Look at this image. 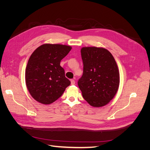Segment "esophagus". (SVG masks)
Instances as JSON below:
<instances>
[{"mask_svg":"<svg viewBox=\"0 0 150 150\" xmlns=\"http://www.w3.org/2000/svg\"><path fill=\"white\" fill-rule=\"evenodd\" d=\"M71 84L72 85L75 84V81H74V79H71Z\"/></svg>","mask_w":150,"mask_h":150,"instance_id":"obj_1","label":"esophagus"}]
</instances>
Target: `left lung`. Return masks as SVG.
<instances>
[{"label":"left lung","mask_w":150,"mask_h":150,"mask_svg":"<svg viewBox=\"0 0 150 150\" xmlns=\"http://www.w3.org/2000/svg\"><path fill=\"white\" fill-rule=\"evenodd\" d=\"M81 53L83 74L78 84L83 96L93 107L106 105L119 88L120 73L115 59L101 47H83Z\"/></svg>","instance_id":"1"}]
</instances>
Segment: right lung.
Segmentation results:
<instances>
[{
  "instance_id": "1",
  "label": "right lung",
  "mask_w": 150,
  "mask_h": 150,
  "mask_svg": "<svg viewBox=\"0 0 150 150\" xmlns=\"http://www.w3.org/2000/svg\"><path fill=\"white\" fill-rule=\"evenodd\" d=\"M71 50L66 45L45 44L31 54L25 69V83L35 100L44 104L52 103L70 85L60 62Z\"/></svg>"
}]
</instances>
